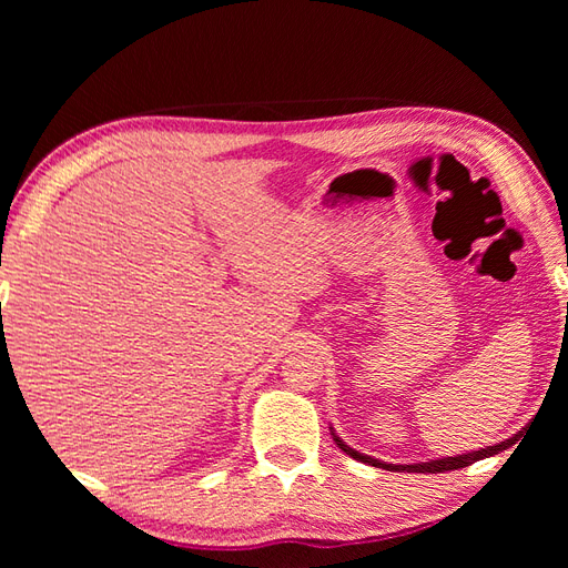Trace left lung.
<instances>
[{"instance_id": "left-lung-1", "label": "left lung", "mask_w": 568, "mask_h": 568, "mask_svg": "<svg viewBox=\"0 0 568 568\" xmlns=\"http://www.w3.org/2000/svg\"><path fill=\"white\" fill-rule=\"evenodd\" d=\"M566 263H568V258H566ZM566 312H568V305H566ZM329 429H332V427H329ZM332 437H334L336 444H339V449H342L344 454H348L352 458H356V462H364V464H368V466L385 468V470H400V474H403V470H407V474H444V470L464 468V466H470L474 462H480V458H488V456H493V454H500V452H505V449H510V446L523 437V432H517L515 437L505 439V442H500V444H496V446H486V449H480V452H470V454H462V456L434 458V462H425V464H385V462H378V458H373V456L358 454L356 449H352V446L344 444L339 437H336L334 432H332Z\"/></svg>"}]
</instances>
